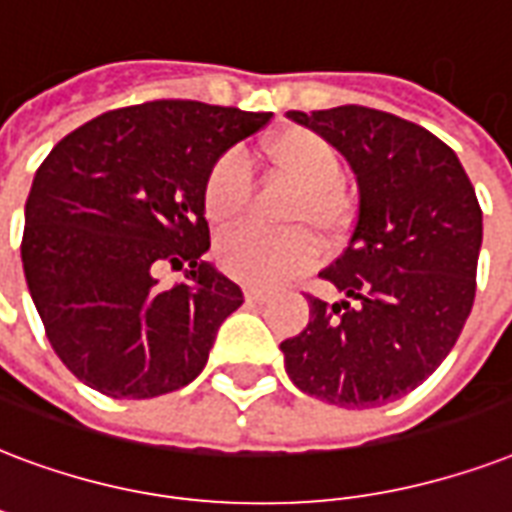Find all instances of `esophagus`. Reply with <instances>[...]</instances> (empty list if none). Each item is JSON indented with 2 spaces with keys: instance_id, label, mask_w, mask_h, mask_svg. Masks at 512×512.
Here are the masks:
<instances>
[{
  "instance_id": "1",
  "label": "esophagus",
  "mask_w": 512,
  "mask_h": 512,
  "mask_svg": "<svg viewBox=\"0 0 512 512\" xmlns=\"http://www.w3.org/2000/svg\"><path fill=\"white\" fill-rule=\"evenodd\" d=\"M271 295H268V290H257V287H247V300L249 303H263V300H268Z\"/></svg>"
}]
</instances>
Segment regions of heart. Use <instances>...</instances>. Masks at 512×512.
<instances>
[{"label":"heart","instance_id":"1","mask_svg":"<svg viewBox=\"0 0 512 512\" xmlns=\"http://www.w3.org/2000/svg\"><path fill=\"white\" fill-rule=\"evenodd\" d=\"M273 171L295 187L287 204V233L244 228L217 244L214 255L222 271L252 287H276L308 271L319 260L314 233L330 244L341 241L354 220V206L343 187V161L335 144L303 126L284 128L265 144ZM204 212L217 230L233 228L252 198V166L241 150H225L204 177Z\"/></svg>","mask_w":512,"mask_h":512}]
</instances>
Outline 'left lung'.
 <instances>
[{
    "label": "left lung",
    "instance_id": "left-lung-1",
    "mask_svg": "<svg viewBox=\"0 0 512 512\" xmlns=\"http://www.w3.org/2000/svg\"><path fill=\"white\" fill-rule=\"evenodd\" d=\"M338 147L360 185L349 244L319 273L341 292H306L311 317L282 343L306 395L373 408L413 392L454 349L473 311L483 212L456 152L427 128L381 109L295 112Z\"/></svg>",
    "mask_w": 512,
    "mask_h": 512
}]
</instances>
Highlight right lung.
I'll return each mask as SVG.
<instances>
[{"label": "right lung", "instance_id": "add662e5", "mask_svg": "<svg viewBox=\"0 0 512 512\" xmlns=\"http://www.w3.org/2000/svg\"><path fill=\"white\" fill-rule=\"evenodd\" d=\"M271 112L158 99L109 109L50 150L26 198L21 260L58 360L115 400L193 381L217 330L244 303L204 263V177ZM161 264L187 283L161 288Z\"/></svg>", "mask_w": 512, "mask_h": 512}]
</instances>
